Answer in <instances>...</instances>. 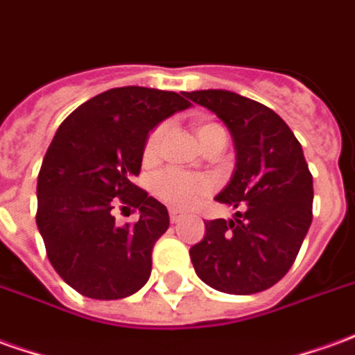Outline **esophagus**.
Masks as SVG:
<instances>
[{"label": "esophagus", "mask_w": 355, "mask_h": 355, "mask_svg": "<svg viewBox=\"0 0 355 355\" xmlns=\"http://www.w3.org/2000/svg\"><path fill=\"white\" fill-rule=\"evenodd\" d=\"M184 211H180V209H171L169 211V217H171V223H180V220L184 219Z\"/></svg>", "instance_id": "1"}]
</instances>
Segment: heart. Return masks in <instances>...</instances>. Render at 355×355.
Instances as JSON below:
<instances>
[{"instance_id": "obj_1", "label": "heart", "mask_w": 355, "mask_h": 355, "mask_svg": "<svg viewBox=\"0 0 355 355\" xmlns=\"http://www.w3.org/2000/svg\"><path fill=\"white\" fill-rule=\"evenodd\" d=\"M219 125L213 123H194V130L198 135V140H202L203 136L211 135L215 130H219ZM161 135H163V126H155L148 140L144 144V157L152 159L157 146H159ZM153 192L155 196L169 205L175 207H192L198 202H202L205 196L211 192V180L194 175V173H186L180 169H165L161 171L157 177L153 178Z\"/></svg>"}]
</instances>
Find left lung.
Returning a JSON list of instances; mask_svg holds the SVG:
<instances>
[{
    "mask_svg": "<svg viewBox=\"0 0 355 355\" xmlns=\"http://www.w3.org/2000/svg\"><path fill=\"white\" fill-rule=\"evenodd\" d=\"M186 98L227 125L236 150L230 182L215 200L236 207L234 219L205 223L190 248L196 275L227 294H255L281 281L313 219V178L294 132L272 109L229 90Z\"/></svg>",
    "mask_w": 355,
    "mask_h": 355,
    "instance_id": "obj_1",
    "label": "left lung"
}]
</instances>
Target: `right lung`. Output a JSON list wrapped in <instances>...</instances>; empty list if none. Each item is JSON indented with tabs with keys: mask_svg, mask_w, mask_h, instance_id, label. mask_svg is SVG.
I'll use <instances>...</instances> for the list:
<instances>
[{
	"mask_svg": "<svg viewBox=\"0 0 355 355\" xmlns=\"http://www.w3.org/2000/svg\"><path fill=\"white\" fill-rule=\"evenodd\" d=\"M192 105L186 92L123 86L98 94L61 123L38 175L36 225L53 269L86 298L121 300L142 288L169 211L132 178L148 132ZM115 202L141 211L117 227Z\"/></svg>",
	"mask_w": 355,
	"mask_h": 355,
	"instance_id": "1",
	"label": "right lung"
}]
</instances>
